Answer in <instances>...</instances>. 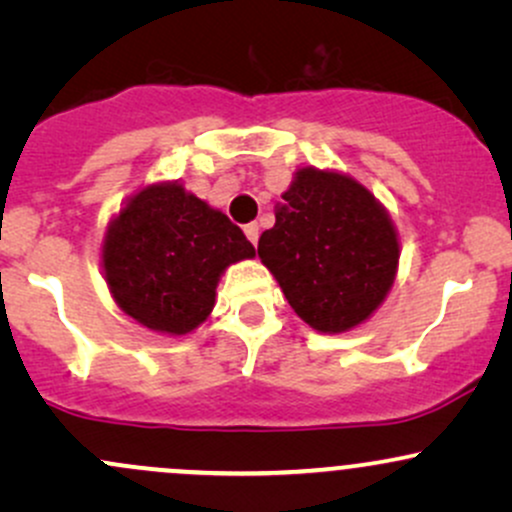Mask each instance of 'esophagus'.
<instances>
[{
    "instance_id": "esophagus-1",
    "label": "esophagus",
    "mask_w": 512,
    "mask_h": 512,
    "mask_svg": "<svg viewBox=\"0 0 512 512\" xmlns=\"http://www.w3.org/2000/svg\"><path fill=\"white\" fill-rule=\"evenodd\" d=\"M243 231H245V236H248L250 243L257 245V238H260V226H257V223H248Z\"/></svg>"
}]
</instances>
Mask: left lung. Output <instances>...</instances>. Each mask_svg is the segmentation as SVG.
Segmentation results:
<instances>
[{"label": "left lung", "mask_w": 512, "mask_h": 512, "mask_svg": "<svg viewBox=\"0 0 512 512\" xmlns=\"http://www.w3.org/2000/svg\"><path fill=\"white\" fill-rule=\"evenodd\" d=\"M257 243L286 301L322 334L356 330L383 305L399 269L390 211L342 170L303 166Z\"/></svg>", "instance_id": "left-lung-1"}]
</instances>
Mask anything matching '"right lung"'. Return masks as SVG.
<instances>
[{
	"label": "right lung",
	"instance_id": "1",
	"mask_svg": "<svg viewBox=\"0 0 512 512\" xmlns=\"http://www.w3.org/2000/svg\"><path fill=\"white\" fill-rule=\"evenodd\" d=\"M252 257L245 233L180 180L139 187L108 221L101 243L117 308L168 337L195 332L214 310L223 272Z\"/></svg>",
	"mask_w": 512,
	"mask_h": 512
}]
</instances>
